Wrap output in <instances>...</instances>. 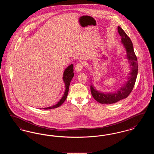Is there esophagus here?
<instances>
[{
  "mask_svg": "<svg viewBox=\"0 0 154 154\" xmlns=\"http://www.w3.org/2000/svg\"><path fill=\"white\" fill-rule=\"evenodd\" d=\"M82 68H83L82 65L81 64V63H79V64H77V65H75V71H76L77 72H80L82 70Z\"/></svg>",
  "mask_w": 154,
  "mask_h": 154,
  "instance_id": "34e87169",
  "label": "esophagus"
}]
</instances>
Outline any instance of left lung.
<instances>
[{"mask_svg": "<svg viewBox=\"0 0 154 154\" xmlns=\"http://www.w3.org/2000/svg\"><path fill=\"white\" fill-rule=\"evenodd\" d=\"M118 32L121 37V43L126 50L125 58L128 60L131 72L121 87L114 92H102L96 90L93 84L91 85L92 95L97 102L102 104H112L126 98L134 87L138 73L137 59L134 52L132 41L119 26H118ZM91 80L94 81L92 79Z\"/></svg>", "mask_w": 154, "mask_h": 154, "instance_id": "8db88e82", "label": "left lung"}]
</instances>
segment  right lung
Masks as SVG:
<instances>
[{
	"label": "right lung",
	"instance_id": "add662e5",
	"mask_svg": "<svg viewBox=\"0 0 154 154\" xmlns=\"http://www.w3.org/2000/svg\"><path fill=\"white\" fill-rule=\"evenodd\" d=\"M74 75V74L73 73V65L72 64L70 66H68L67 67H66L63 72V82L65 83V91L63 95L56 104H55L52 106H50V107L43 108V109L48 110V109H55V108L58 107L63 103L67 98L70 84L71 80L73 78Z\"/></svg>",
	"mask_w": 154,
	"mask_h": 154
}]
</instances>
